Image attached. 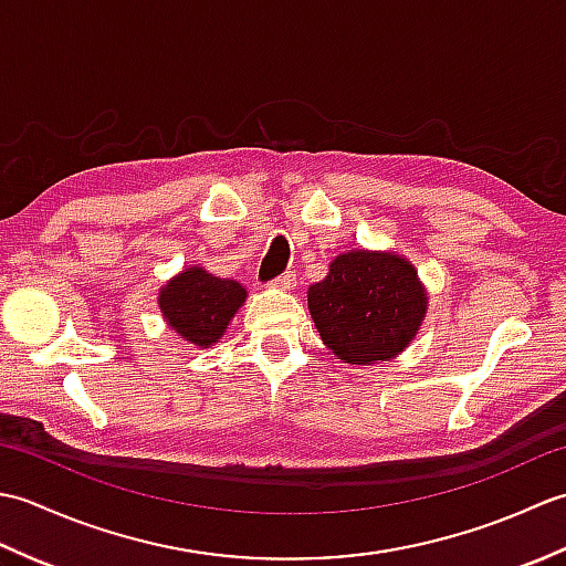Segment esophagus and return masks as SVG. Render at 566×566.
<instances>
[{
	"label": "esophagus",
	"mask_w": 566,
	"mask_h": 566,
	"mask_svg": "<svg viewBox=\"0 0 566 566\" xmlns=\"http://www.w3.org/2000/svg\"><path fill=\"white\" fill-rule=\"evenodd\" d=\"M272 290H282V292H292L296 286V274L294 272H284L282 276H276V280L270 282Z\"/></svg>",
	"instance_id": "34e87169"
}]
</instances>
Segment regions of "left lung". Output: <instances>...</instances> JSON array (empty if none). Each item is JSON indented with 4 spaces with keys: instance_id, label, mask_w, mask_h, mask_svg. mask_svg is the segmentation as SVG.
<instances>
[{
    "instance_id": "1",
    "label": "left lung",
    "mask_w": 566,
    "mask_h": 566,
    "mask_svg": "<svg viewBox=\"0 0 566 566\" xmlns=\"http://www.w3.org/2000/svg\"><path fill=\"white\" fill-rule=\"evenodd\" d=\"M306 296L321 340L347 365L399 357L428 314L418 270L391 250L340 252Z\"/></svg>"
}]
</instances>
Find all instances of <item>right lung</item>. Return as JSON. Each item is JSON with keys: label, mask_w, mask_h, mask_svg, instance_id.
Segmentation results:
<instances>
[{"label": "right lung", "mask_w": 566, "mask_h": 566, "mask_svg": "<svg viewBox=\"0 0 566 566\" xmlns=\"http://www.w3.org/2000/svg\"><path fill=\"white\" fill-rule=\"evenodd\" d=\"M245 298L248 292L240 282L221 280L203 268H187L160 286L158 306L179 338L203 350L223 338Z\"/></svg>", "instance_id": "obj_1"}]
</instances>
